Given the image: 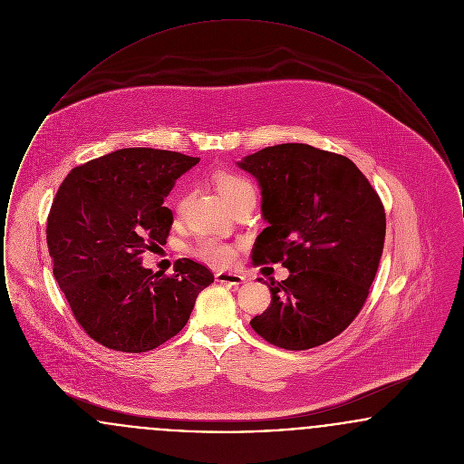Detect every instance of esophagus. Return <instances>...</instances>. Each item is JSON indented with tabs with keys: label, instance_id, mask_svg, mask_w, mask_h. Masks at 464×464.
<instances>
[{
	"label": "esophagus",
	"instance_id": "obj_1",
	"mask_svg": "<svg viewBox=\"0 0 464 464\" xmlns=\"http://www.w3.org/2000/svg\"><path fill=\"white\" fill-rule=\"evenodd\" d=\"M216 280L219 284H226V285H240L245 282V276L240 273H233V271H218Z\"/></svg>",
	"mask_w": 464,
	"mask_h": 464
}]
</instances>
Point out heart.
<instances>
[{"label": "heart", "instance_id": "b5f03b06", "mask_svg": "<svg viewBox=\"0 0 464 464\" xmlns=\"http://www.w3.org/2000/svg\"><path fill=\"white\" fill-rule=\"evenodd\" d=\"M214 182H216V188L221 193L222 198L229 203V207L246 195H256L254 184L246 177L237 174V172H219L214 176ZM180 207H182V201L179 203V208ZM195 252L199 259L214 266L229 265L235 257V248L231 245L221 242L218 238H210V237L201 238L197 243Z\"/></svg>", "mask_w": 464, "mask_h": 464}]
</instances>
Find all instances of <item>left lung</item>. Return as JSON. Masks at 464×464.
Returning <instances> with one entry per match:
<instances>
[{"label":"left lung","mask_w":464,"mask_h":464,"mask_svg":"<svg viewBox=\"0 0 464 464\" xmlns=\"http://www.w3.org/2000/svg\"><path fill=\"white\" fill-rule=\"evenodd\" d=\"M261 188L267 227L256 265L282 263L271 306L250 325L267 343L309 350L344 331L363 306L382 254L386 216L374 188L346 156L278 144L237 163Z\"/></svg>","instance_id":"1"}]
</instances>
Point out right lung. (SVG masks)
Wrapping results in <instances>:
<instances>
[{"label": "right lung", "instance_id": "1", "mask_svg": "<svg viewBox=\"0 0 464 464\" xmlns=\"http://www.w3.org/2000/svg\"><path fill=\"white\" fill-rule=\"evenodd\" d=\"M199 158L127 148L72 169L50 208L46 243L53 276L93 341L125 353L155 350L188 324L214 275L179 259L165 276L140 254L167 243L176 180Z\"/></svg>", "mask_w": 464, "mask_h": 464}]
</instances>
